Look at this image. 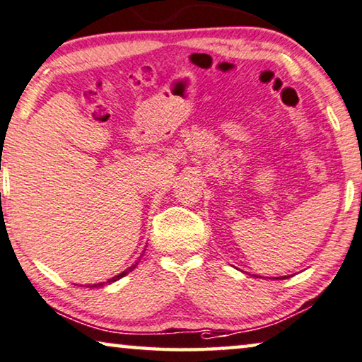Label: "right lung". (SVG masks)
I'll list each match as a JSON object with an SVG mask.
<instances>
[{"label": "right lung", "mask_w": 362, "mask_h": 362, "mask_svg": "<svg viewBox=\"0 0 362 362\" xmlns=\"http://www.w3.org/2000/svg\"><path fill=\"white\" fill-rule=\"evenodd\" d=\"M136 265H138V263H134V265H132V267H128V268L125 269V272H122L120 274H117V276H113V278H110V279H109V281H107V283H99V284H93V288H100V286H104V284H110V283H113V281H117V279H120V278H123V276H125V274H128L129 272H133V269H134V268H136ZM89 288H90V286H89Z\"/></svg>", "instance_id": "1"}]
</instances>
